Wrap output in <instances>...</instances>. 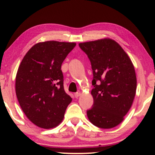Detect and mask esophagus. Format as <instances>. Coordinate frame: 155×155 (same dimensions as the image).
<instances>
[{"mask_svg":"<svg viewBox=\"0 0 155 155\" xmlns=\"http://www.w3.org/2000/svg\"><path fill=\"white\" fill-rule=\"evenodd\" d=\"M80 94H81V93H80V92H76V93H75V98H78V97H80Z\"/></svg>","mask_w":155,"mask_h":155,"instance_id":"34e87169","label":"esophagus"}]
</instances>
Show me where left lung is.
I'll return each instance as SVG.
<instances>
[{"label":"left lung","mask_w":155,"mask_h":155,"mask_svg":"<svg viewBox=\"0 0 155 155\" xmlns=\"http://www.w3.org/2000/svg\"><path fill=\"white\" fill-rule=\"evenodd\" d=\"M87 55L93 71L94 104L87 111L93 125L104 129L120 124L135 96L137 79L128 54L113 39L105 38L80 43Z\"/></svg>","instance_id":"left-lung-1"}]
</instances>
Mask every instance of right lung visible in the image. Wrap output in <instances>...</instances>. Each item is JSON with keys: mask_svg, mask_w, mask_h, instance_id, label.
Masks as SVG:
<instances>
[{"mask_svg": "<svg viewBox=\"0 0 155 155\" xmlns=\"http://www.w3.org/2000/svg\"><path fill=\"white\" fill-rule=\"evenodd\" d=\"M75 45L74 42H39L27 51L18 68L17 98L28 119L39 128L58 126L71 102L63 87L61 65Z\"/></svg>", "mask_w": 155, "mask_h": 155, "instance_id": "obj_1", "label": "right lung"}]
</instances>
